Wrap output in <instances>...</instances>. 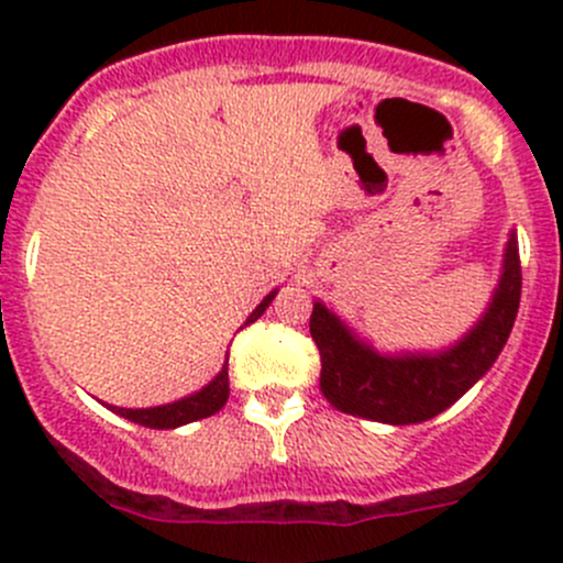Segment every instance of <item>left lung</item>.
<instances>
[{"instance_id": "obj_1", "label": "left lung", "mask_w": 563, "mask_h": 563, "mask_svg": "<svg viewBox=\"0 0 563 563\" xmlns=\"http://www.w3.org/2000/svg\"><path fill=\"white\" fill-rule=\"evenodd\" d=\"M518 234L509 231L498 286L479 321L441 351L384 354L321 299L310 334L321 354V391L338 411L384 424H417L460 400L498 360L520 308Z\"/></svg>"}]
</instances>
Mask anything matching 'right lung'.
<instances>
[{
  "label": "right lung",
  "instance_id": "add662e5",
  "mask_svg": "<svg viewBox=\"0 0 563 563\" xmlns=\"http://www.w3.org/2000/svg\"><path fill=\"white\" fill-rule=\"evenodd\" d=\"M275 297H277V288H275V291L266 294L264 299H261L258 308H255L253 313L247 316L245 327H247V323L258 321V318L264 316V310L269 308L272 299H275ZM225 400H229V354H225V362H223V367H220L218 376H214L212 382L207 384V387L192 391V395L179 397V400L166 402V406H152V408L108 406V408H111L113 413H119V417L130 419V422L144 424V428L174 430V428H181V424L196 422V419L212 417V413H218L220 408L225 406Z\"/></svg>",
  "mask_w": 563,
  "mask_h": 563
}]
</instances>
